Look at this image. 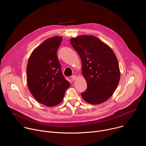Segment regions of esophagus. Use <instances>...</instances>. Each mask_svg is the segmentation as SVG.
<instances>
[{
    "label": "esophagus",
    "instance_id": "obj_1",
    "mask_svg": "<svg viewBox=\"0 0 146 146\" xmlns=\"http://www.w3.org/2000/svg\"><path fill=\"white\" fill-rule=\"evenodd\" d=\"M71 78L73 80H74L77 78V76L76 75H73L72 76H71Z\"/></svg>",
    "mask_w": 146,
    "mask_h": 146
}]
</instances>
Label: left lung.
I'll use <instances>...</instances> for the list:
<instances>
[{
  "label": "left lung",
  "instance_id": "left-lung-1",
  "mask_svg": "<svg viewBox=\"0 0 146 146\" xmlns=\"http://www.w3.org/2000/svg\"><path fill=\"white\" fill-rule=\"evenodd\" d=\"M72 47L79 54L82 73L87 83L82 99L92 105L109 99L120 79L117 57L112 49L93 35H81L70 38Z\"/></svg>",
  "mask_w": 146,
  "mask_h": 146
}]
</instances>
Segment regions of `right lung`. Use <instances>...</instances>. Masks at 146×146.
I'll return each mask as SVG.
<instances>
[{"label": "right lung", "instance_id": "obj_1", "mask_svg": "<svg viewBox=\"0 0 146 146\" xmlns=\"http://www.w3.org/2000/svg\"><path fill=\"white\" fill-rule=\"evenodd\" d=\"M62 40L55 36L44 40L31 54L27 68L29 91L39 103L56 106L63 100L70 82L62 75L56 51Z\"/></svg>", "mask_w": 146, "mask_h": 146}]
</instances>
